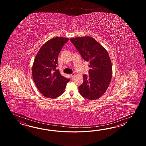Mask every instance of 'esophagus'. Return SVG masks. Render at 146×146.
<instances>
[{"label":"esophagus","mask_w":146,"mask_h":146,"mask_svg":"<svg viewBox=\"0 0 146 146\" xmlns=\"http://www.w3.org/2000/svg\"><path fill=\"white\" fill-rule=\"evenodd\" d=\"M74 76H75V74H74V73H72V74H70V77L72 78L74 77Z\"/></svg>","instance_id":"1"}]
</instances>
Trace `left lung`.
<instances>
[{"label": "left lung", "instance_id": "obj_1", "mask_svg": "<svg viewBox=\"0 0 146 146\" xmlns=\"http://www.w3.org/2000/svg\"><path fill=\"white\" fill-rule=\"evenodd\" d=\"M70 40L84 60L90 62L89 75H83V84L79 87L80 94L87 99H98L106 92L112 79V62L109 54L91 36L71 38Z\"/></svg>", "mask_w": 146, "mask_h": 146}]
</instances>
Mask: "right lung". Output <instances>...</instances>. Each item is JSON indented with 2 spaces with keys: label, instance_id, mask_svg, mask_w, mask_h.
<instances>
[{
  "label": "right lung",
  "instance_id": "add662e5",
  "mask_svg": "<svg viewBox=\"0 0 146 146\" xmlns=\"http://www.w3.org/2000/svg\"><path fill=\"white\" fill-rule=\"evenodd\" d=\"M69 40L56 37L44 44L37 53L32 66V77L38 90L43 96L55 99L64 93L70 79L56 70L57 58L62 48Z\"/></svg>",
  "mask_w": 146,
  "mask_h": 146
}]
</instances>
